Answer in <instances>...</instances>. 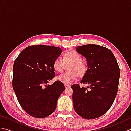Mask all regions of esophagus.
Masks as SVG:
<instances>
[{
    "label": "esophagus",
    "mask_w": 131,
    "mask_h": 131,
    "mask_svg": "<svg viewBox=\"0 0 131 131\" xmlns=\"http://www.w3.org/2000/svg\"><path fill=\"white\" fill-rule=\"evenodd\" d=\"M65 88H70V85H69V84H65Z\"/></svg>",
    "instance_id": "obj_1"
}]
</instances>
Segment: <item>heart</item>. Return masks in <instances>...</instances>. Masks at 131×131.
Wrapping results in <instances>:
<instances>
[{"mask_svg":"<svg viewBox=\"0 0 131 131\" xmlns=\"http://www.w3.org/2000/svg\"><path fill=\"white\" fill-rule=\"evenodd\" d=\"M64 62H70L69 67V72H65L57 77L56 79L64 84H69L74 81L77 78V74L79 75L84 74L87 67L83 62V58L79 53L74 51H69L64 55L63 60L60 57L54 60L53 66L56 71H61L62 70Z\"/></svg>","mask_w":131,"mask_h":131,"instance_id":"heart-1","label":"heart"}]
</instances>
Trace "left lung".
I'll use <instances>...</instances> for the list:
<instances>
[{
	"instance_id": "1",
	"label": "left lung",
	"mask_w": 131,
	"mask_h": 131,
	"mask_svg": "<svg viewBox=\"0 0 131 131\" xmlns=\"http://www.w3.org/2000/svg\"><path fill=\"white\" fill-rule=\"evenodd\" d=\"M77 52L85 58L88 69L80 83L71 85L74 110L86 119L99 118L112 106L118 89L120 70L110 49L96 44L77 47Z\"/></svg>"
}]
</instances>
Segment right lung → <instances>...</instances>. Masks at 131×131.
Instances as JSON below:
<instances>
[{
  "instance_id": "1",
  "label": "right lung",
  "mask_w": 131,
  "mask_h": 131,
  "mask_svg": "<svg viewBox=\"0 0 131 131\" xmlns=\"http://www.w3.org/2000/svg\"><path fill=\"white\" fill-rule=\"evenodd\" d=\"M62 52L59 47L29 46L14 62L13 90L21 106L33 117L45 118L53 113L58 98L65 90L59 81L47 84L54 77L53 63Z\"/></svg>"
}]
</instances>
